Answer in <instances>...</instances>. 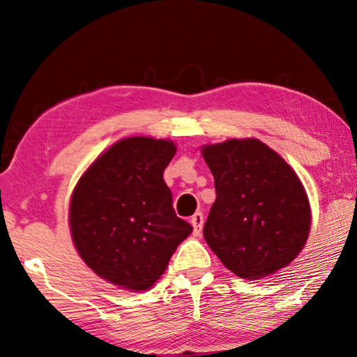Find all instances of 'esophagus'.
<instances>
[{
    "mask_svg": "<svg viewBox=\"0 0 357 357\" xmlns=\"http://www.w3.org/2000/svg\"><path fill=\"white\" fill-rule=\"evenodd\" d=\"M191 225H193V233L195 236H199L201 234V229H202V223H204V215H202L201 212H196L193 217H191Z\"/></svg>",
    "mask_w": 357,
    "mask_h": 357,
    "instance_id": "esophagus-1",
    "label": "esophagus"
}]
</instances>
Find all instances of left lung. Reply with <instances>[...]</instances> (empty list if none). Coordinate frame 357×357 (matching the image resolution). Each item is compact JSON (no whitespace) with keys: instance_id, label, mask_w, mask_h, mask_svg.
<instances>
[{"instance_id":"obj_1","label":"left lung","mask_w":357,"mask_h":357,"mask_svg":"<svg viewBox=\"0 0 357 357\" xmlns=\"http://www.w3.org/2000/svg\"><path fill=\"white\" fill-rule=\"evenodd\" d=\"M217 199L204 225L209 248L229 271L260 279L287 266L308 239L311 212L292 167L257 139L202 148Z\"/></svg>"}]
</instances>
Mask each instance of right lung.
I'll return each instance as SVG.
<instances>
[{
    "label": "right lung",
    "mask_w": 357,
    "mask_h": 357,
    "mask_svg": "<svg viewBox=\"0 0 357 357\" xmlns=\"http://www.w3.org/2000/svg\"><path fill=\"white\" fill-rule=\"evenodd\" d=\"M174 155L172 142L129 137L98 156L75 186V248L92 271L114 286L150 289L193 231L175 213L162 178Z\"/></svg>",
    "instance_id": "obj_1"
}]
</instances>
